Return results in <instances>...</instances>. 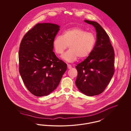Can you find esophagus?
<instances>
[{"mask_svg": "<svg viewBox=\"0 0 131 131\" xmlns=\"http://www.w3.org/2000/svg\"><path fill=\"white\" fill-rule=\"evenodd\" d=\"M67 67L69 69H70L72 68V66L70 64H67Z\"/></svg>", "mask_w": 131, "mask_h": 131, "instance_id": "34e87169", "label": "esophagus"}]
</instances>
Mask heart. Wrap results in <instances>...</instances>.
<instances>
[{"instance_id": "heart-1", "label": "heart", "mask_w": 131, "mask_h": 131, "mask_svg": "<svg viewBox=\"0 0 131 131\" xmlns=\"http://www.w3.org/2000/svg\"><path fill=\"white\" fill-rule=\"evenodd\" d=\"M96 44V37L92 32H86L80 27L66 30L62 36H57L53 39L52 46L56 53L62 54L69 45V50L62 57L69 62L75 61L79 57L84 58L89 56Z\"/></svg>"}]
</instances>
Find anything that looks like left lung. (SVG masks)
Segmentation results:
<instances>
[{
	"label": "left lung",
	"mask_w": 131,
	"mask_h": 131,
	"mask_svg": "<svg viewBox=\"0 0 131 131\" xmlns=\"http://www.w3.org/2000/svg\"><path fill=\"white\" fill-rule=\"evenodd\" d=\"M97 32V40L91 54L75 68L78 76L75 81L79 90L88 96L102 93L114 72V51L108 35L97 22L85 20Z\"/></svg>",
	"instance_id": "left-lung-1"
}]
</instances>
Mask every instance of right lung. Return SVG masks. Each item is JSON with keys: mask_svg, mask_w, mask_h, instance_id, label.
Segmentation results:
<instances>
[{"mask_svg": "<svg viewBox=\"0 0 131 131\" xmlns=\"http://www.w3.org/2000/svg\"><path fill=\"white\" fill-rule=\"evenodd\" d=\"M60 26L39 23L24 36L19 51V72L34 95L47 96L58 85L67 66L53 51L52 42Z\"/></svg>", "mask_w": 131, "mask_h": 131, "instance_id": "1", "label": "right lung"}]
</instances>
